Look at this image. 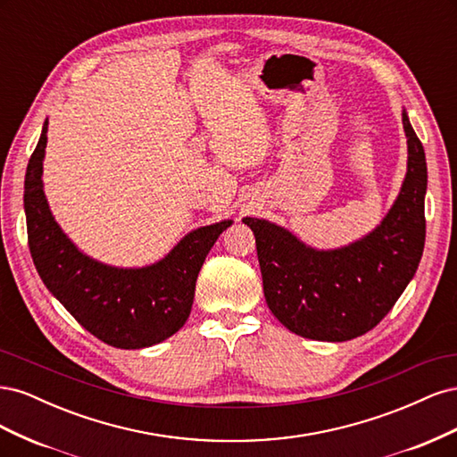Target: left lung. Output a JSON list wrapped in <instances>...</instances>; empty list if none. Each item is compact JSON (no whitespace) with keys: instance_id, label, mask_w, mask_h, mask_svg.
I'll return each mask as SVG.
<instances>
[{"instance_id":"1","label":"left lung","mask_w":457,"mask_h":457,"mask_svg":"<svg viewBox=\"0 0 457 457\" xmlns=\"http://www.w3.org/2000/svg\"><path fill=\"white\" fill-rule=\"evenodd\" d=\"M408 171L403 188L364 238L337 250H314L265 219L244 217L255 234L270 312L294 334L349 341L376 328L413 278L425 245V150L403 112Z\"/></svg>"}]
</instances>
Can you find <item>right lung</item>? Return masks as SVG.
<instances>
[{
	"label": "right lung",
	"mask_w": 457,
	"mask_h": 457,
	"mask_svg": "<svg viewBox=\"0 0 457 457\" xmlns=\"http://www.w3.org/2000/svg\"><path fill=\"white\" fill-rule=\"evenodd\" d=\"M47 121L24 179L29 245L39 278L89 334L116 349H143L183 328L205 255L232 220L188 232L154 265L120 269L81 253L54 220L44 192Z\"/></svg>",
	"instance_id": "add662e5"
}]
</instances>
